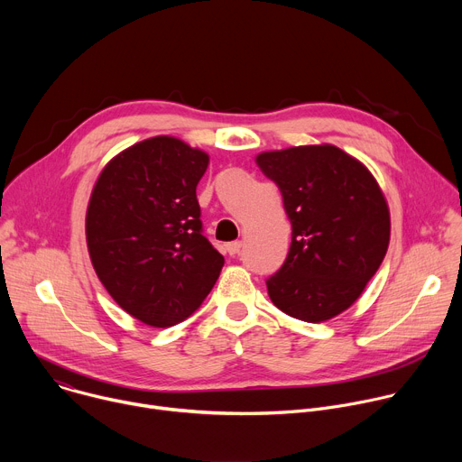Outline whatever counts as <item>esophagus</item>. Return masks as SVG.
<instances>
[{
  "mask_svg": "<svg viewBox=\"0 0 462 462\" xmlns=\"http://www.w3.org/2000/svg\"><path fill=\"white\" fill-rule=\"evenodd\" d=\"M241 245H243L241 241H232V243L226 245V252H228L230 255H236V254L241 250Z\"/></svg>",
  "mask_w": 462,
  "mask_h": 462,
  "instance_id": "34e87169",
  "label": "esophagus"
}]
</instances>
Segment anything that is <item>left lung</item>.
Returning <instances> with one entry per match:
<instances>
[{"label": "left lung", "instance_id": "1", "mask_svg": "<svg viewBox=\"0 0 462 462\" xmlns=\"http://www.w3.org/2000/svg\"><path fill=\"white\" fill-rule=\"evenodd\" d=\"M259 170L273 179L292 225L283 267L267 280L285 314L327 321L347 310L385 257L391 217L373 173L333 144L263 152Z\"/></svg>", "mask_w": 462, "mask_h": 462}]
</instances>
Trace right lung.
<instances>
[{
    "instance_id": "right-lung-1",
    "label": "right lung",
    "mask_w": 462,
    "mask_h": 462,
    "mask_svg": "<svg viewBox=\"0 0 462 462\" xmlns=\"http://www.w3.org/2000/svg\"><path fill=\"white\" fill-rule=\"evenodd\" d=\"M210 157L159 135L115 155L88 205L93 269L129 316L171 327L199 309L225 257L203 236L195 188Z\"/></svg>"
}]
</instances>
